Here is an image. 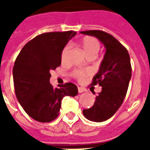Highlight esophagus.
<instances>
[{"label": "esophagus", "instance_id": "1", "mask_svg": "<svg viewBox=\"0 0 150 150\" xmlns=\"http://www.w3.org/2000/svg\"><path fill=\"white\" fill-rule=\"evenodd\" d=\"M78 91H79V93H81L86 91V89H85V88H82V87H78Z\"/></svg>", "mask_w": 150, "mask_h": 150}]
</instances>
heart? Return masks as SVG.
I'll use <instances>...</instances> for the list:
<instances>
[{
  "instance_id": "b5f03b06",
  "label": "heart",
  "mask_w": 150,
  "mask_h": 150,
  "mask_svg": "<svg viewBox=\"0 0 150 150\" xmlns=\"http://www.w3.org/2000/svg\"><path fill=\"white\" fill-rule=\"evenodd\" d=\"M80 45L82 50L89 57L90 56L96 57L98 54L100 49V43L97 39L91 37V36H86L80 41ZM70 50V46L67 45L64 47L61 53V60L64 61L67 58L68 52ZM90 71H78L75 72V75L79 80H82L83 79L90 75Z\"/></svg>"
}]
</instances>
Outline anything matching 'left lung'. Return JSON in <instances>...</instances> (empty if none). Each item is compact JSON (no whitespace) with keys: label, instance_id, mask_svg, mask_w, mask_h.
Returning a JSON list of instances; mask_svg holds the SVG:
<instances>
[{"label":"left lung","instance_id":"8db88e82","mask_svg":"<svg viewBox=\"0 0 150 150\" xmlns=\"http://www.w3.org/2000/svg\"><path fill=\"white\" fill-rule=\"evenodd\" d=\"M81 33L96 37L106 49L100 70L91 83L92 86L98 84L102 91L96 96L91 108L82 110L89 121L102 122L110 118L125 100L132 77L130 57L127 49L106 32L88 30Z\"/></svg>","mask_w":150,"mask_h":150}]
</instances>
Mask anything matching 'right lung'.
<instances>
[{
	"mask_svg": "<svg viewBox=\"0 0 150 150\" xmlns=\"http://www.w3.org/2000/svg\"><path fill=\"white\" fill-rule=\"evenodd\" d=\"M76 32H51L36 36L18 55L13 68L15 95L29 116L40 122H50L59 115L61 100L75 96L78 88L68 82L54 88L50 71L61 64V53Z\"/></svg>",
	"mask_w": 150,
	"mask_h": 150,
	"instance_id": "add662e5",
	"label": "right lung"
}]
</instances>
